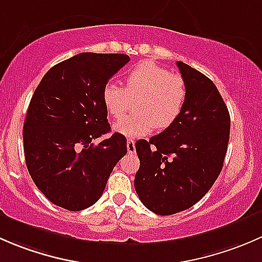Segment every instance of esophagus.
<instances>
[{"mask_svg":"<svg viewBox=\"0 0 262 262\" xmlns=\"http://www.w3.org/2000/svg\"><path fill=\"white\" fill-rule=\"evenodd\" d=\"M126 149H128L129 153L136 152V142H134L133 139H128V141H126Z\"/></svg>","mask_w":262,"mask_h":262,"instance_id":"34e87169","label":"esophagus"}]
</instances>
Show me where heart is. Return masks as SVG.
<instances>
[{
	"label": "heart",
	"instance_id": "obj_1",
	"mask_svg": "<svg viewBox=\"0 0 262 262\" xmlns=\"http://www.w3.org/2000/svg\"><path fill=\"white\" fill-rule=\"evenodd\" d=\"M123 87L106 83L102 89V102L107 114L121 119L132 102L138 115L116 123L114 130L126 138H141L155 128L166 129L181 115L187 96L184 77L171 73L152 60H143L124 75Z\"/></svg>",
	"mask_w": 262,
	"mask_h": 262
}]
</instances>
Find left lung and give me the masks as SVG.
Instances as JSON below:
<instances>
[{
	"instance_id": "8db88e82",
	"label": "left lung",
	"mask_w": 262,
	"mask_h": 262,
	"mask_svg": "<svg viewBox=\"0 0 262 262\" xmlns=\"http://www.w3.org/2000/svg\"><path fill=\"white\" fill-rule=\"evenodd\" d=\"M176 64L187 87L181 115L158 136L136 143L141 166L134 187L158 215L189 209L209 191L223 167L231 129L213 81L186 63Z\"/></svg>"
}]
</instances>
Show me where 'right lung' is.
I'll list each match as a JSON object with an SVG mask.
<instances>
[{
	"label": "right lung",
	"mask_w": 262,
	"mask_h": 262,
	"mask_svg": "<svg viewBox=\"0 0 262 262\" xmlns=\"http://www.w3.org/2000/svg\"><path fill=\"white\" fill-rule=\"evenodd\" d=\"M126 54L80 53L52 67L36 87L24 123L26 167L36 187L60 208L94 205L113 168L126 155V138L110 132L102 89L126 64Z\"/></svg>",
	"instance_id": "1"
}]
</instances>
